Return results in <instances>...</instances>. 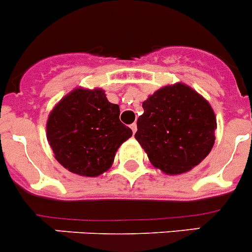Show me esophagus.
<instances>
[{
    "label": "esophagus",
    "mask_w": 252,
    "mask_h": 252,
    "mask_svg": "<svg viewBox=\"0 0 252 252\" xmlns=\"http://www.w3.org/2000/svg\"><path fill=\"white\" fill-rule=\"evenodd\" d=\"M130 129H131V131H133V134H135L136 133V124L135 123L130 124Z\"/></svg>",
    "instance_id": "esophagus-1"
}]
</instances>
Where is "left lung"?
I'll return each instance as SVG.
<instances>
[{"label": "left lung", "mask_w": 252, "mask_h": 252, "mask_svg": "<svg viewBox=\"0 0 252 252\" xmlns=\"http://www.w3.org/2000/svg\"><path fill=\"white\" fill-rule=\"evenodd\" d=\"M135 139L150 162L166 175H181L201 163L214 145L213 108L192 87L177 82L143 102Z\"/></svg>", "instance_id": "left-lung-1"}]
</instances>
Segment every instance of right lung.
Wrapping results in <instances>:
<instances>
[{
	"label": "right lung",
	"mask_w": 252,
	"mask_h": 252,
	"mask_svg": "<svg viewBox=\"0 0 252 252\" xmlns=\"http://www.w3.org/2000/svg\"><path fill=\"white\" fill-rule=\"evenodd\" d=\"M119 113L102 89L77 87L63 97L46 122V139L58 162L85 177L109 170L119 146L133 135Z\"/></svg>",
	"instance_id": "obj_1"
}]
</instances>
